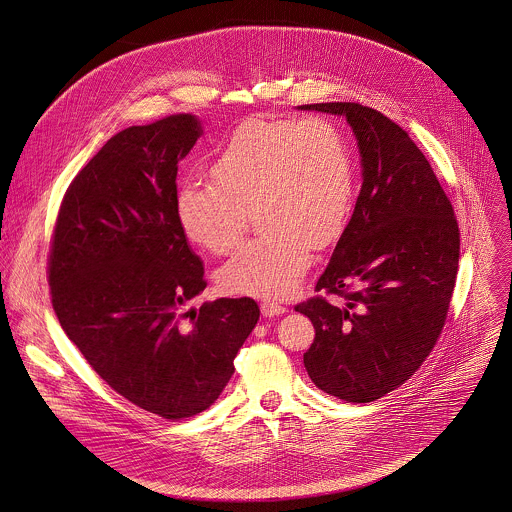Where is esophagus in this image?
Returning <instances> with one entry per match:
<instances>
[{
  "label": "esophagus",
  "mask_w": 512,
  "mask_h": 512,
  "mask_svg": "<svg viewBox=\"0 0 512 512\" xmlns=\"http://www.w3.org/2000/svg\"><path fill=\"white\" fill-rule=\"evenodd\" d=\"M286 310H288L286 306L279 304V302H273V300L261 302V312H263V316H267V318H271V316H281Z\"/></svg>",
  "instance_id": "esophagus-1"
}]
</instances>
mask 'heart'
Returning a JSON list of instances; mask_svg holds the SVG:
<instances>
[{"label":"heart","mask_w":512,"mask_h":512,"mask_svg":"<svg viewBox=\"0 0 512 512\" xmlns=\"http://www.w3.org/2000/svg\"><path fill=\"white\" fill-rule=\"evenodd\" d=\"M212 182L186 180L174 196L176 222L208 253L231 251L255 212L261 237L220 269L229 294L279 298L310 265V251L336 241L355 198V165L340 127L326 117H253L210 165Z\"/></svg>","instance_id":"heart-1"}]
</instances>
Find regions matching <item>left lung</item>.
Instances as JSON below:
<instances>
[{"label": "left lung", "instance_id": "8db88e82", "mask_svg": "<svg viewBox=\"0 0 512 512\" xmlns=\"http://www.w3.org/2000/svg\"><path fill=\"white\" fill-rule=\"evenodd\" d=\"M345 117L361 157V190L314 296L294 310L316 338L304 353L312 383L347 402H373L408 381L444 328L459 229L430 163L387 115L353 102L298 106Z\"/></svg>", "mask_w": 512, "mask_h": 512}]
</instances>
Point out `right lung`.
Returning <instances> with one entry per match:
<instances>
[{"instance_id": "add662e5", "label": "right lung", "mask_w": 512, "mask_h": 512, "mask_svg": "<svg viewBox=\"0 0 512 512\" xmlns=\"http://www.w3.org/2000/svg\"><path fill=\"white\" fill-rule=\"evenodd\" d=\"M202 131L176 114L114 135L68 186L49 257L68 340L115 393L167 420L220 397L259 320L247 296L182 314L206 281L176 222V172Z\"/></svg>"}]
</instances>
